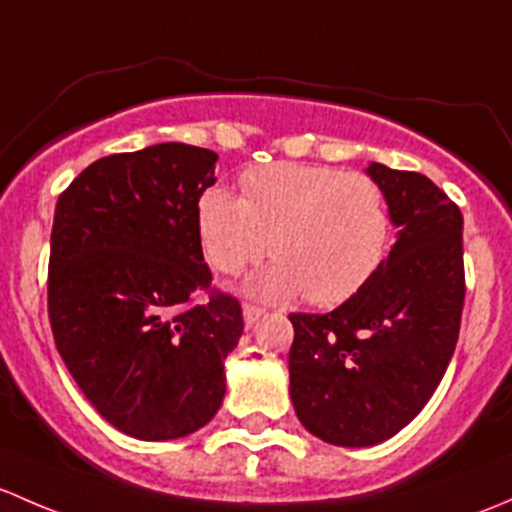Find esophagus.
Listing matches in <instances>:
<instances>
[{
    "label": "esophagus",
    "instance_id": "34e87169",
    "mask_svg": "<svg viewBox=\"0 0 512 512\" xmlns=\"http://www.w3.org/2000/svg\"><path fill=\"white\" fill-rule=\"evenodd\" d=\"M261 313H263L261 308H256V305L246 303V305H244V323H246V328H251V325H256V320L261 318Z\"/></svg>",
    "mask_w": 512,
    "mask_h": 512
}]
</instances>
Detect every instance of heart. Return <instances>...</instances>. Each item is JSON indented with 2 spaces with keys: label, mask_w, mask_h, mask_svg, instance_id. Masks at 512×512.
<instances>
[{
  "label": "heart",
  "mask_w": 512,
  "mask_h": 512,
  "mask_svg": "<svg viewBox=\"0 0 512 512\" xmlns=\"http://www.w3.org/2000/svg\"><path fill=\"white\" fill-rule=\"evenodd\" d=\"M244 197L212 187L199 197L204 254L239 273L271 249L276 261L246 281V293L335 305L352 298L387 254L389 214L370 177L323 165L276 162L241 177Z\"/></svg>",
  "instance_id": "obj_1"
}]
</instances>
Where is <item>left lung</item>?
I'll return each instance as SVG.
<instances>
[{
  "instance_id": "1",
  "label": "left lung",
  "mask_w": 512,
  "mask_h": 512,
  "mask_svg": "<svg viewBox=\"0 0 512 512\" xmlns=\"http://www.w3.org/2000/svg\"><path fill=\"white\" fill-rule=\"evenodd\" d=\"M397 241L340 308L293 313L288 372L300 424L325 444H382L439 387L461 328V209L419 172L370 162Z\"/></svg>"
}]
</instances>
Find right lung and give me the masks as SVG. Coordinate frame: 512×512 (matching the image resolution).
I'll return each instance as SVG.
<instances>
[{
	"label": "right lung",
	"instance_id": "right-lung-1",
	"mask_svg": "<svg viewBox=\"0 0 512 512\" xmlns=\"http://www.w3.org/2000/svg\"><path fill=\"white\" fill-rule=\"evenodd\" d=\"M217 152L160 142L88 165L56 202L49 318L68 372L105 421L140 441L194 434L219 412L239 300L207 291L197 204Z\"/></svg>",
	"mask_w": 512,
	"mask_h": 512
}]
</instances>
